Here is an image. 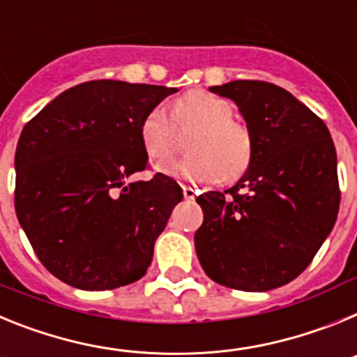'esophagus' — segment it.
Here are the masks:
<instances>
[{"label":"esophagus","instance_id":"obj_1","mask_svg":"<svg viewBox=\"0 0 357 357\" xmlns=\"http://www.w3.org/2000/svg\"><path fill=\"white\" fill-rule=\"evenodd\" d=\"M182 191H184L185 200H195V197H197V191L191 185H182Z\"/></svg>","mask_w":357,"mask_h":357}]
</instances>
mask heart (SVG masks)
I'll use <instances>...</instances> for the list:
<instances>
[{"instance_id":"obj_1","label":"heart","mask_w":357,"mask_h":357,"mask_svg":"<svg viewBox=\"0 0 357 357\" xmlns=\"http://www.w3.org/2000/svg\"><path fill=\"white\" fill-rule=\"evenodd\" d=\"M232 118V103L206 91H191L175 100L172 119L176 130L195 132L188 144L191 157L182 162L160 164L157 169L162 175L184 178L191 184L239 178L252 162L254 141L248 128ZM139 141L144 153L155 162L173 157L175 128L164 109L153 107L143 116Z\"/></svg>"}]
</instances>
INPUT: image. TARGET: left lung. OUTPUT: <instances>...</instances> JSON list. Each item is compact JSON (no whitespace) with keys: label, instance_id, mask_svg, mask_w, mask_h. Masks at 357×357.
I'll return each mask as SVG.
<instances>
[{"label":"left lung","instance_id":"obj_1","mask_svg":"<svg viewBox=\"0 0 357 357\" xmlns=\"http://www.w3.org/2000/svg\"><path fill=\"white\" fill-rule=\"evenodd\" d=\"M209 91L238 105L254 155L232 188L197 198L198 261L227 288H279L304 272L336 223L334 143L326 123L279 85L234 80Z\"/></svg>","mask_w":357,"mask_h":357}]
</instances>
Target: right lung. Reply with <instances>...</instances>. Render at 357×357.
<instances>
[{
    "mask_svg": "<svg viewBox=\"0 0 357 357\" xmlns=\"http://www.w3.org/2000/svg\"><path fill=\"white\" fill-rule=\"evenodd\" d=\"M175 87L93 80L61 93L21 132L15 214L40 263L69 286L102 291L146 273L153 245L184 198L148 166L139 125Z\"/></svg>",
    "mask_w": 357,
    "mask_h": 357,
    "instance_id": "1",
    "label": "right lung"
}]
</instances>
